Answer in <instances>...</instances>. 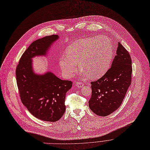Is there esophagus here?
<instances>
[{"mask_svg":"<svg viewBox=\"0 0 150 150\" xmlns=\"http://www.w3.org/2000/svg\"><path fill=\"white\" fill-rule=\"evenodd\" d=\"M76 86L78 88H81L84 86V84L81 82H78V83H76Z\"/></svg>","mask_w":150,"mask_h":150,"instance_id":"obj_1","label":"esophagus"}]
</instances>
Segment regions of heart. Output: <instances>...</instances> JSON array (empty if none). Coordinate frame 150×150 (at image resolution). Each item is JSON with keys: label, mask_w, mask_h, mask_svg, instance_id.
I'll use <instances>...</instances> for the list:
<instances>
[{"label": "heart", "mask_w": 150, "mask_h": 150, "mask_svg": "<svg viewBox=\"0 0 150 150\" xmlns=\"http://www.w3.org/2000/svg\"><path fill=\"white\" fill-rule=\"evenodd\" d=\"M66 54L60 59L63 75L72 76L77 71V63L84 75L91 79L103 76L113 58V47L110 39L104 36L80 39L69 46Z\"/></svg>", "instance_id": "1"}]
</instances>
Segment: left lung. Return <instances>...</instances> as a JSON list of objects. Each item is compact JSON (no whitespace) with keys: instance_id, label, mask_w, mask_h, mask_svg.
<instances>
[{"instance_id":"obj_1","label":"left lung","mask_w":150,"mask_h":150,"mask_svg":"<svg viewBox=\"0 0 150 150\" xmlns=\"http://www.w3.org/2000/svg\"><path fill=\"white\" fill-rule=\"evenodd\" d=\"M132 60L129 52L120 42L111 67L98 80L91 82L90 110L99 116L112 114L120 106L132 80Z\"/></svg>"}]
</instances>
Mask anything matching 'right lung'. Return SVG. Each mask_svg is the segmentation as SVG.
Masks as SVG:
<instances>
[{
    "instance_id": "right-lung-1",
    "label": "right lung",
    "mask_w": 150,
    "mask_h": 150,
    "mask_svg": "<svg viewBox=\"0 0 150 150\" xmlns=\"http://www.w3.org/2000/svg\"><path fill=\"white\" fill-rule=\"evenodd\" d=\"M59 36L53 35L33 42L22 55L16 69V79L23 105L36 118L56 122L66 111V94L72 83L62 80L51 72L38 74L33 69L32 59L46 56Z\"/></svg>"
}]
</instances>
